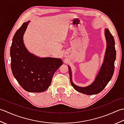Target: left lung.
<instances>
[{
	"label": "left lung",
	"mask_w": 124,
	"mask_h": 124,
	"mask_svg": "<svg viewBox=\"0 0 124 124\" xmlns=\"http://www.w3.org/2000/svg\"><path fill=\"white\" fill-rule=\"evenodd\" d=\"M105 37L107 41V48L104 60L98 74L94 81L86 87L78 86L73 83L71 69L69 66L70 83L77 92L85 95H92L100 93L104 89L112 77L115 70V62L116 58L115 42L113 36L108 28L105 29Z\"/></svg>",
	"instance_id": "1"
}]
</instances>
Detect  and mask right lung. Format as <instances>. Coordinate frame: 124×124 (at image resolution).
Returning <instances> with one entry per match:
<instances>
[{"mask_svg":"<svg viewBox=\"0 0 124 124\" xmlns=\"http://www.w3.org/2000/svg\"><path fill=\"white\" fill-rule=\"evenodd\" d=\"M29 22L22 24L13 38L10 49L11 69L14 77L25 90L41 93L49 87L53 75L62 61L52 57L40 58L28 51L23 38Z\"/></svg>","mask_w":124,"mask_h":124,"instance_id":"obj_1","label":"right lung"}]
</instances>
